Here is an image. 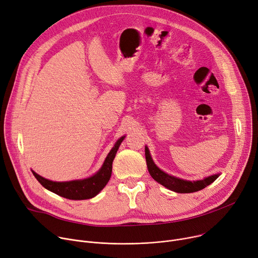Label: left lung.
I'll return each mask as SVG.
<instances>
[{
	"label": "left lung",
	"instance_id": "obj_1",
	"mask_svg": "<svg viewBox=\"0 0 258 258\" xmlns=\"http://www.w3.org/2000/svg\"><path fill=\"white\" fill-rule=\"evenodd\" d=\"M145 154H146L148 170L153 179L156 182L161 184L162 186H164L165 188L177 193H192V192L200 191L206 188L207 186H209L210 184H212L217 177L220 175V173H216V174H212L210 176L204 177L203 180H197V181L183 180V179H180V177L168 174L158 167L153 161L150 154V150L147 146L145 148Z\"/></svg>",
	"mask_w": 258,
	"mask_h": 258
}]
</instances>
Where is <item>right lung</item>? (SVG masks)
Wrapping results in <instances>:
<instances>
[{
	"label": "right lung",
	"mask_w": 258,
	"mask_h": 258,
	"mask_svg": "<svg viewBox=\"0 0 258 258\" xmlns=\"http://www.w3.org/2000/svg\"><path fill=\"white\" fill-rule=\"evenodd\" d=\"M125 137L126 136L124 135L118 138V140L115 142L114 146L106 156L101 168L99 169L95 174L89 177H86V179L73 180V181H67V182H55V181H50L45 179V177L36 173L34 170H32V172L35 175L37 181L40 183L45 189L57 195L72 201L90 200V198H93L100 192L108 183L111 176L112 161L118 150V147H120L122 142L125 140Z\"/></svg>",
	"instance_id": "obj_1"
}]
</instances>
